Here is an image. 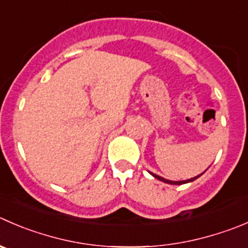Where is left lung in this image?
I'll return each instance as SVG.
<instances>
[{"mask_svg":"<svg viewBox=\"0 0 248 248\" xmlns=\"http://www.w3.org/2000/svg\"><path fill=\"white\" fill-rule=\"evenodd\" d=\"M150 174L153 175V177H155L156 179L161 180V182H163V183H167V184H172V185H180V184H185V183H190V182H194V180H195V179H198L199 177H201V175L203 174V172L201 173V174L196 175V177H194V178H190V179H186V180H180V182H174V180H168V179H165V178L160 177V175L155 174V173H151V172H150Z\"/></svg>","mask_w":248,"mask_h":248,"instance_id":"8db88e82","label":"left lung"}]
</instances>
